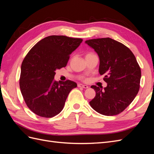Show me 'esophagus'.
I'll return each instance as SVG.
<instances>
[{
	"label": "esophagus",
	"mask_w": 154,
	"mask_h": 154,
	"mask_svg": "<svg viewBox=\"0 0 154 154\" xmlns=\"http://www.w3.org/2000/svg\"><path fill=\"white\" fill-rule=\"evenodd\" d=\"M78 87H82V88H87L88 87L87 85H83V84H78Z\"/></svg>",
	"instance_id": "1"
}]
</instances>
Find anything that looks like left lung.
I'll use <instances>...</instances> for the list:
<instances>
[{
	"mask_svg": "<svg viewBox=\"0 0 154 154\" xmlns=\"http://www.w3.org/2000/svg\"><path fill=\"white\" fill-rule=\"evenodd\" d=\"M100 58L99 72L104 75L107 86L101 89L92 85L96 92L90 102L92 108L105 116L117 115L136 97L140 87L141 68L130 49L110 38L86 40Z\"/></svg>",
	"mask_w": 154,
	"mask_h": 154,
	"instance_id": "1",
	"label": "left lung"
}]
</instances>
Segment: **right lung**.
<instances>
[{"instance_id": "right-lung-1", "label": "right lung", "mask_w": 154, "mask_h": 154, "mask_svg": "<svg viewBox=\"0 0 154 154\" xmlns=\"http://www.w3.org/2000/svg\"><path fill=\"white\" fill-rule=\"evenodd\" d=\"M83 40L63 35L45 37L36 43L22 63L20 91L28 108L40 117L52 118L63 109L68 94L77 87L71 80L57 82L55 71L66 67Z\"/></svg>"}]
</instances>
